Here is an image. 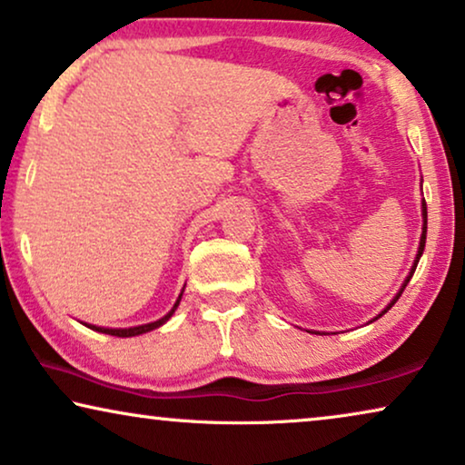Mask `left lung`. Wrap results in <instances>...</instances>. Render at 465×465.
<instances>
[{
	"label": "left lung",
	"mask_w": 465,
	"mask_h": 465,
	"mask_svg": "<svg viewBox=\"0 0 465 465\" xmlns=\"http://www.w3.org/2000/svg\"><path fill=\"white\" fill-rule=\"evenodd\" d=\"M421 215H423V228H421V239H419V250H417L415 262H412V266H411V272H409V275H406V279H404V283H402V288H400V290H398V294L391 298V302H390V304H387V307H385L383 311H381V313H379L377 317H374V320H379V317H381V315H385V313H387V311H390V309L393 307V304H396V302H398V298H400V296H402V292H404V288H406V285H409V282H411L412 272H415V269H417V264H419V258H421V253H423V250H425V234H428V205H425V201L421 203ZM374 320H372V322H374Z\"/></svg>",
	"instance_id": "8db88e82"
}]
</instances>
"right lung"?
<instances>
[{"mask_svg":"<svg viewBox=\"0 0 465 465\" xmlns=\"http://www.w3.org/2000/svg\"><path fill=\"white\" fill-rule=\"evenodd\" d=\"M182 294H183V290H182ZM182 294H180V298H177V301H175L173 309H171L167 315L161 317V320H156V322L143 323V326H133V328H101V326H91V323H88V328H91V330H97V332H104V334H112V336H123V339H126V336H139V334H145V332H150V330H156V328H161L164 322H169V317L175 313L177 304H180V301H182ZM84 326H86V323H84Z\"/></svg>","mask_w":465,"mask_h":465,"instance_id":"obj_1","label":"right lung"}]
</instances>
